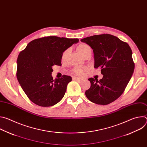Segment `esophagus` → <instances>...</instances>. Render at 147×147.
Instances as JSON below:
<instances>
[{"label":"esophagus","mask_w":147,"mask_h":147,"mask_svg":"<svg viewBox=\"0 0 147 147\" xmlns=\"http://www.w3.org/2000/svg\"><path fill=\"white\" fill-rule=\"evenodd\" d=\"M73 79L74 80H78V81H82V80H83V78H80V77H74L73 78Z\"/></svg>","instance_id":"1"}]
</instances>
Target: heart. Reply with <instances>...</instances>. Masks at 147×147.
<instances>
[{
	"instance_id": "b5f03b06",
	"label": "heart",
	"mask_w": 147,
	"mask_h": 147,
	"mask_svg": "<svg viewBox=\"0 0 147 147\" xmlns=\"http://www.w3.org/2000/svg\"><path fill=\"white\" fill-rule=\"evenodd\" d=\"M77 49L78 53L83 56L88 51L91 50V48L89 45L84 43H81L77 47ZM69 53V49L66 50L62 53L61 56V60L62 61H65L67 58ZM87 70L86 67H76L72 70V73L78 75H82Z\"/></svg>"
}]
</instances>
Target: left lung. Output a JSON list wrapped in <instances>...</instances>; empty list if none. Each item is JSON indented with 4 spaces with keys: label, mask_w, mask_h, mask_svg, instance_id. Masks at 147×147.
<instances>
[{
    "label": "left lung",
    "mask_w": 147,
    "mask_h": 147,
    "mask_svg": "<svg viewBox=\"0 0 147 147\" xmlns=\"http://www.w3.org/2000/svg\"><path fill=\"white\" fill-rule=\"evenodd\" d=\"M90 45L94 53L95 69H101L103 78H90L91 87L86 91L87 98L98 105L109 104L124 91L134 70L132 51L129 44L108 34L81 39Z\"/></svg>",
    "instance_id": "obj_1"
}]
</instances>
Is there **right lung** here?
Here are the masks:
<instances>
[{
    "mask_svg": "<svg viewBox=\"0 0 147 147\" xmlns=\"http://www.w3.org/2000/svg\"><path fill=\"white\" fill-rule=\"evenodd\" d=\"M78 41L77 38L45 36L31 41L20 52L17 61V78L33 103L48 107L63 98L71 77L63 75L53 80L52 66H61L62 53Z\"/></svg>",
    "mask_w": 147,
    "mask_h": 147,
    "instance_id": "add662e5",
    "label": "right lung"
}]
</instances>
